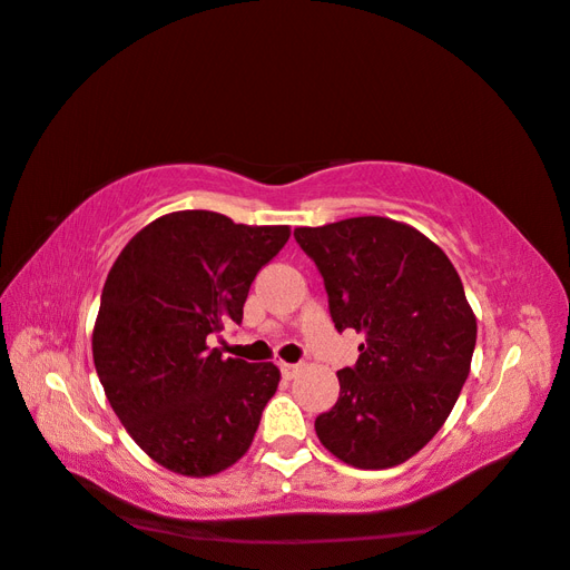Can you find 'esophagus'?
<instances>
[{"label":"esophagus","mask_w":570,"mask_h":570,"mask_svg":"<svg viewBox=\"0 0 570 570\" xmlns=\"http://www.w3.org/2000/svg\"><path fill=\"white\" fill-rule=\"evenodd\" d=\"M297 364H285V362H281V371H283V376L285 379H293L295 374H297Z\"/></svg>","instance_id":"esophagus-1"}]
</instances>
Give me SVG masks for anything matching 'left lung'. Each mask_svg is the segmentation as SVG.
Here are the masks:
<instances>
[{"label": "left lung", "mask_w": 570, "mask_h": 570, "mask_svg": "<svg viewBox=\"0 0 570 570\" xmlns=\"http://www.w3.org/2000/svg\"><path fill=\"white\" fill-rule=\"evenodd\" d=\"M324 277L334 327L364 334L336 371L340 401L317 415L320 443L358 470H386L431 443L468 381L478 320L455 265L401 220L356 216L295 228Z\"/></svg>", "instance_id": "obj_1"}]
</instances>
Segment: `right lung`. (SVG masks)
I'll return each instance as SVG.
<instances>
[{
    "mask_svg": "<svg viewBox=\"0 0 570 570\" xmlns=\"http://www.w3.org/2000/svg\"><path fill=\"white\" fill-rule=\"evenodd\" d=\"M287 238L289 226L174 212L112 263L92 362L115 415L161 468L212 478L248 452L281 368L224 358L206 340L240 324L250 283Z\"/></svg>",
    "mask_w": 570,
    "mask_h": 570,
    "instance_id": "1",
    "label": "right lung"
}]
</instances>
